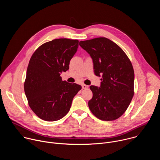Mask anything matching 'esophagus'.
I'll return each mask as SVG.
<instances>
[{"mask_svg":"<svg viewBox=\"0 0 160 160\" xmlns=\"http://www.w3.org/2000/svg\"><path fill=\"white\" fill-rule=\"evenodd\" d=\"M82 88H83V89H86V88H88V86L87 85H85V84H83V85H82Z\"/></svg>","mask_w":160,"mask_h":160,"instance_id":"1","label":"esophagus"}]
</instances>
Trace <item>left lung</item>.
<instances>
[{
    "mask_svg": "<svg viewBox=\"0 0 160 160\" xmlns=\"http://www.w3.org/2000/svg\"><path fill=\"white\" fill-rule=\"evenodd\" d=\"M79 45L92 58L95 75L102 76L100 87H90L93 93L88 103L90 110L103 121L120 118L134 94L131 61L117 43L105 37L80 41Z\"/></svg>",
    "mask_w": 160,
    "mask_h": 160,
    "instance_id": "8db88e82",
    "label": "left lung"
}]
</instances>
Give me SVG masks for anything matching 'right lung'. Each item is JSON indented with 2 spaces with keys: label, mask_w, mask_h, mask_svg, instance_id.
<instances>
[{
  "label": "right lung",
  "mask_w": 160,
  "mask_h": 160,
  "mask_svg": "<svg viewBox=\"0 0 160 160\" xmlns=\"http://www.w3.org/2000/svg\"><path fill=\"white\" fill-rule=\"evenodd\" d=\"M78 40L58 38L44 43L34 52L24 83L28 104L40 119L57 121L69 112L82 87L62 81L61 73L69 69L78 48Z\"/></svg>",
  "instance_id": "add662e5"
}]
</instances>
